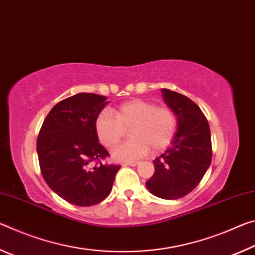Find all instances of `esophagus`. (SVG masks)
I'll return each instance as SVG.
<instances>
[{"label":"esophagus","mask_w":255,"mask_h":255,"mask_svg":"<svg viewBox=\"0 0 255 255\" xmlns=\"http://www.w3.org/2000/svg\"><path fill=\"white\" fill-rule=\"evenodd\" d=\"M140 164V161H136V160H134V161H127V162H124V165L125 166H137Z\"/></svg>","instance_id":"esophagus-1"}]
</instances>
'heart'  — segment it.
Returning a JSON list of instances; mask_svg holds the SVG:
<instances>
[{
  "mask_svg": "<svg viewBox=\"0 0 255 255\" xmlns=\"http://www.w3.org/2000/svg\"><path fill=\"white\" fill-rule=\"evenodd\" d=\"M130 128V140L113 150L121 160H133L150 151L164 150L176 131V118L169 107L157 106L143 99H131L113 111L102 112L96 118L95 131L104 147L113 148Z\"/></svg>",
  "mask_w": 255,
  "mask_h": 255,
  "instance_id": "heart-1",
  "label": "heart"
}]
</instances>
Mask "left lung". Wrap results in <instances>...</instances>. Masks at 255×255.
<instances>
[{"label":"left lung","mask_w":255,"mask_h":255,"mask_svg":"<svg viewBox=\"0 0 255 255\" xmlns=\"http://www.w3.org/2000/svg\"><path fill=\"white\" fill-rule=\"evenodd\" d=\"M161 94L176 116L177 131L169 148L153 160L155 173L145 186L158 198L175 200L193 191L209 168L210 128L200 107L186 96L169 89H161Z\"/></svg>","instance_id":"1"}]
</instances>
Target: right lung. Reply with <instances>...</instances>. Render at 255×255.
<instances>
[{
    "label": "right lung",
    "mask_w": 255,
    "mask_h": 255,
    "mask_svg": "<svg viewBox=\"0 0 255 255\" xmlns=\"http://www.w3.org/2000/svg\"><path fill=\"white\" fill-rule=\"evenodd\" d=\"M81 93L61 100L44 120L37 137L41 175L71 204L89 207L111 193L120 165L103 164L110 156L98 142L95 121L108 102Z\"/></svg>",
    "instance_id": "add662e5"
}]
</instances>
